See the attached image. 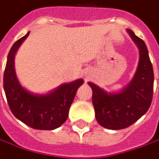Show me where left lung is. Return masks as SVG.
<instances>
[{"label":"left lung","instance_id":"1","mask_svg":"<svg viewBox=\"0 0 159 159\" xmlns=\"http://www.w3.org/2000/svg\"><path fill=\"white\" fill-rule=\"evenodd\" d=\"M138 46L139 61L130 82L118 92H108L93 82L92 103L98 123L108 129H123L131 126L148 111L153 97L154 72L145 42L127 29Z\"/></svg>","mask_w":159,"mask_h":159}]
</instances>
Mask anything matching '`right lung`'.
<instances>
[{
    "instance_id": "1",
    "label": "right lung",
    "mask_w": 159,
    "mask_h": 159,
    "mask_svg": "<svg viewBox=\"0 0 159 159\" xmlns=\"http://www.w3.org/2000/svg\"><path fill=\"white\" fill-rule=\"evenodd\" d=\"M29 34L30 31L18 40L8 54L3 75L6 98L12 114L19 120L35 129L53 130L68 119L76 92L84 80L79 79L64 83L46 94L33 93L23 88L16 75L14 59L18 49Z\"/></svg>"
}]
</instances>
